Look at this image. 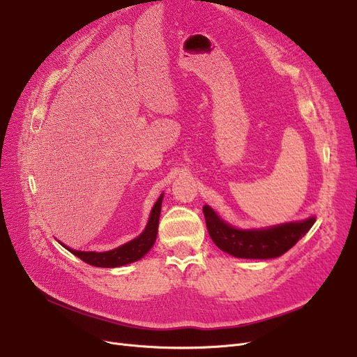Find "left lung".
Wrapping results in <instances>:
<instances>
[{
  "instance_id": "8db88e82",
  "label": "left lung",
  "mask_w": 357,
  "mask_h": 357,
  "mask_svg": "<svg viewBox=\"0 0 357 357\" xmlns=\"http://www.w3.org/2000/svg\"><path fill=\"white\" fill-rule=\"evenodd\" d=\"M202 211L211 240L221 250L241 259H271L284 255L308 233L315 221L308 218L266 230H237L220 220L208 205Z\"/></svg>"
}]
</instances>
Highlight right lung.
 <instances>
[{"mask_svg":"<svg viewBox=\"0 0 357 357\" xmlns=\"http://www.w3.org/2000/svg\"><path fill=\"white\" fill-rule=\"evenodd\" d=\"M162 198L163 195L159 197L156 204L153 205V210L150 213V218L146 226V230L136 237L135 240H131L126 245L109 250V252H102V253H96V252H78V250H72L66 249L78 256L81 260H84L85 264L97 266V268H117L123 265H128L131 261H136L142 259L150 249H152L153 243L156 240L158 234V226H159V215H160V207H162Z\"/></svg>","mask_w":357,"mask_h":357,"instance_id":"obj_1","label":"right lung"}]
</instances>
